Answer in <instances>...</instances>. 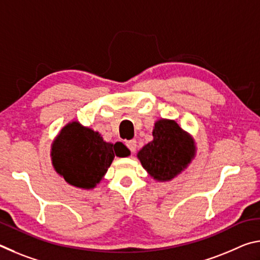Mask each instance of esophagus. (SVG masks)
I'll return each instance as SVG.
<instances>
[{
    "instance_id": "esophagus-1",
    "label": "esophagus",
    "mask_w": 260,
    "mask_h": 260,
    "mask_svg": "<svg viewBox=\"0 0 260 260\" xmlns=\"http://www.w3.org/2000/svg\"><path fill=\"white\" fill-rule=\"evenodd\" d=\"M126 146L129 149L132 153H134L136 151V147H138V144H136L135 140H131V141H127Z\"/></svg>"
}]
</instances>
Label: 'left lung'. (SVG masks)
<instances>
[{
  "label": "left lung",
  "instance_id": "left-lung-1",
  "mask_svg": "<svg viewBox=\"0 0 260 260\" xmlns=\"http://www.w3.org/2000/svg\"><path fill=\"white\" fill-rule=\"evenodd\" d=\"M152 136L151 142L138 152L139 160L153 180L171 181L195 158V140L171 119L157 120Z\"/></svg>",
  "mask_w": 260,
  "mask_h": 260
}]
</instances>
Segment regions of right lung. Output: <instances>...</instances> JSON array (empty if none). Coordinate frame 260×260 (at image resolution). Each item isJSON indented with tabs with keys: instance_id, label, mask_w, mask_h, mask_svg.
Instances as JSON below:
<instances>
[{
	"instance_id": "obj_1",
	"label": "right lung",
	"mask_w": 260,
	"mask_h": 260,
	"mask_svg": "<svg viewBox=\"0 0 260 260\" xmlns=\"http://www.w3.org/2000/svg\"><path fill=\"white\" fill-rule=\"evenodd\" d=\"M120 142H105L99 132L74 120L65 125L51 144V161L57 173L73 187L95 188L102 181L114 157H127Z\"/></svg>"
}]
</instances>
